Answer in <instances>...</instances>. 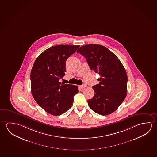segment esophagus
Here are the masks:
<instances>
[{
    "mask_svg": "<svg viewBox=\"0 0 157 157\" xmlns=\"http://www.w3.org/2000/svg\"><path fill=\"white\" fill-rule=\"evenodd\" d=\"M85 87H86V85H85V84H83V85L80 86V87L82 88V89H84V88H85Z\"/></svg>",
    "mask_w": 157,
    "mask_h": 157,
    "instance_id": "obj_1",
    "label": "esophagus"
}]
</instances>
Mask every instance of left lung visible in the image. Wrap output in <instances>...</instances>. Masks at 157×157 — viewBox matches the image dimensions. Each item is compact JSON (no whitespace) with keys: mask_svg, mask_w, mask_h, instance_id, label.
<instances>
[{"mask_svg":"<svg viewBox=\"0 0 157 157\" xmlns=\"http://www.w3.org/2000/svg\"><path fill=\"white\" fill-rule=\"evenodd\" d=\"M77 52L85 57L90 69L98 73V84L93 86L95 95L87 102L90 108L102 116L116 111L126 96L128 76L121 61L105 46L89 44Z\"/></svg>","mask_w":157,"mask_h":157,"instance_id":"left-lung-1","label":"left lung"}]
</instances>
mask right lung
<instances>
[{
  "label": "right lung",
  "instance_id": "right-lung-1",
  "mask_svg": "<svg viewBox=\"0 0 157 157\" xmlns=\"http://www.w3.org/2000/svg\"><path fill=\"white\" fill-rule=\"evenodd\" d=\"M79 45H58L46 49L34 63L31 72V92L36 103L54 116H59L71 108L77 86L61 84L66 61Z\"/></svg>",
  "mask_w": 157,
  "mask_h": 157
}]
</instances>
